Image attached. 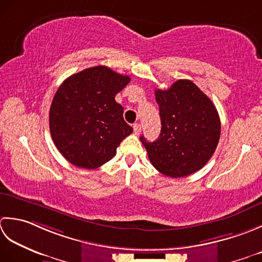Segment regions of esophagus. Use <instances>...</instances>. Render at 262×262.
Wrapping results in <instances>:
<instances>
[{
	"mask_svg": "<svg viewBox=\"0 0 262 262\" xmlns=\"http://www.w3.org/2000/svg\"><path fill=\"white\" fill-rule=\"evenodd\" d=\"M133 131H135V135H140V132H141V125L139 124V123L133 125Z\"/></svg>",
	"mask_w": 262,
	"mask_h": 262,
	"instance_id": "esophagus-1",
	"label": "esophagus"
}]
</instances>
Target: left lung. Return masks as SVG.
I'll return each instance as SVG.
<instances>
[{
	"instance_id": "left-lung-1",
	"label": "left lung",
	"mask_w": 262,
	"mask_h": 262,
	"mask_svg": "<svg viewBox=\"0 0 262 262\" xmlns=\"http://www.w3.org/2000/svg\"><path fill=\"white\" fill-rule=\"evenodd\" d=\"M162 130L154 142L140 137L149 161L169 178L195 173L215 152L221 120L210 98L191 80L181 79L167 90L156 89Z\"/></svg>"
}]
</instances>
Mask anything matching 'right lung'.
<instances>
[{
    "instance_id": "right-lung-1",
    "label": "right lung",
    "mask_w": 262,
    "mask_h": 262,
    "mask_svg": "<svg viewBox=\"0 0 262 262\" xmlns=\"http://www.w3.org/2000/svg\"><path fill=\"white\" fill-rule=\"evenodd\" d=\"M129 76L98 66L72 74L58 87L50 110V130L58 151L77 167L94 169L115 156L133 129L115 96Z\"/></svg>"
}]
</instances>
